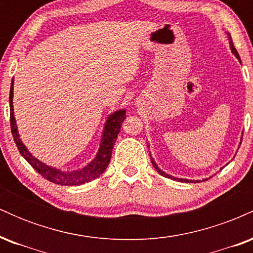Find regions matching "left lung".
Masks as SVG:
<instances>
[{
	"instance_id": "8db88e82",
	"label": "left lung",
	"mask_w": 253,
	"mask_h": 253,
	"mask_svg": "<svg viewBox=\"0 0 253 253\" xmlns=\"http://www.w3.org/2000/svg\"><path fill=\"white\" fill-rule=\"evenodd\" d=\"M227 39H228V42H229V48H231V52L232 53L234 54V56L237 57V59L239 60L240 62V57H239V54H238V52H237V50H236V47H234L233 46V42H232V38H231V36H229V33H227ZM242 140H243V135L240 136V143H239V147H240V144H242ZM147 146L150 147V145H149V143H147ZM150 156H151V152H150ZM151 162H152V165L153 167H155V169L158 171V173L159 175H162V176H164V177H167V178H171V179H173V181H178V182H184V183H199L200 181L199 179H187V178H178V177H173V176H171V175H169V173H167L165 172V171H163L162 169H159V167L158 165H157V163L155 162V159L152 158V156H151ZM228 164V163H227ZM222 169V168H221ZM208 178H205V179H202V181H207Z\"/></svg>"
}]
</instances>
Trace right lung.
<instances>
[{"label": "right lung", "mask_w": 253, "mask_h": 253, "mask_svg": "<svg viewBox=\"0 0 253 253\" xmlns=\"http://www.w3.org/2000/svg\"><path fill=\"white\" fill-rule=\"evenodd\" d=\"M14 78L11 80L10 92H9V107H10V127L11 133H13L14 141H15L17 149H19L21 156L26 161L33 167L34 170H37L38 173H40L43 178L59 185H80L88 183L92 179H96L106 171L108 167L110 158H112V151L114 147L115 141H117L118 134L120 132L123 121L126 119V110L119 109L114 113L108 115L106 123L103 125L102 135H101L100 147H98L96 155L94 159L89 162L88 164L84 165L83 168L75 170H62L56 167L43 163V162L38 159L28 151L24 141L21 140L17 130V125L15 117H14Z\"/></svg>", "instance_id": "add662e5"}]
</instances>
